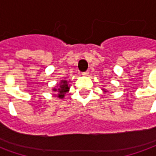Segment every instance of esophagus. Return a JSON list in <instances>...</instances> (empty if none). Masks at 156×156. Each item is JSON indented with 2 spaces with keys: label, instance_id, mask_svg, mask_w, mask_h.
Wrapping results in <instances>:
<instances>
[{
  "label": "esophagus",
  "instance_id": "obj_1",
  "mask_svg": "<svg viewBox=\"0 0 156 156\" xmlns=\"http://www.w3.org/2000/svg\"><path fill=\"white\" fill-rule=\"evenodd\" d=\"M82 75H83V76H88L89 75V73L88 72H84V73H83Z\"/></svg>",
  "mask_w": 156,
  "mask_h": 156
}]
</instances>
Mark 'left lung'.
Returning a JSON list of instances; mask_svg holds the SVG:
<instances>
[{"instance_id": "1", "label": "left lung", "mask_w": 156, "mask_h": 156, "mask_svg": "<svg viewBox=\"0 0 156 156\" xmlns=\"http://www.w3.org/2000/svg\"><path fill=\"white\" fill-rule=\"evenodd\" d=\"M102 90H103V92H104V93H108V90H106V89H105V88H103V89H102Z\"/></svg>"}]
</instances>
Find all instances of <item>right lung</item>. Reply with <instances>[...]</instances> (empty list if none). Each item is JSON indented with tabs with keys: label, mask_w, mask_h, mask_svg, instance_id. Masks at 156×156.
<instances>
[{
	"label": "right lung",
	"mask_w": 156,
	"mask_h": 156,
	"mask_svg": "<svg viewBox=\"0 0 156 156\" xmlns=\"http://www.w3.org/2000/svg\"><path fill=\"white\" fill-rule=\"evenodd\" d=\"M70 89V85H69V81L67 79H62L54 88H52V91L54 92L53 96L58 97V98H64L65 95L67 93L69 92Z\"/></svg>",
	"instance_id": "add662e5"
}]
</instances>
